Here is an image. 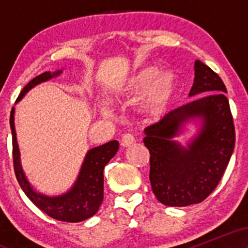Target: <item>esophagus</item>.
I'll return each mask as SVG.
<instances>
[{"label": "esophagus", "mask_w": 248, "mask_h": 248, "mask_svg": "<svg viewBox=\"0 0 248 248\" xmlns=\"http://www.w3.org/2000/svg\"><path fill=\"white\" fill-rule=\"evenodd\" d=\"M135 142V138L133 136V134H124L121 139V146L122 147H129Z\"/></svg>", "instance_id": "obj_1"}]
</instances>
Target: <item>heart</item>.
<instances>
[{"label":"heart","mask_w":248,"mask_h":248,"mask_svg":"<svg viewBox=\"0 0 248 248\" xmlns=\"http://www.w3.org/2000/svg\"><path fill=\"white\" fill-rule=\"evenodd\" d=\"M148 88L149 91L144 100L147 109L153 114L161 113L172 94L173 77L169 72L158 75L155 67H146L130 78L127 92L129 94H141Z\"/></svg>","instance_id":"b5f03b06"}]
</instances>
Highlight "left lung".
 Segmentation results:
<instances>
[{
    "label": "left lung",
    "mask_w": 248,
    "mask_h": 248,
    "mask_svg": "<svg viewBox=\"0 0 248 248\" xmlns=\"http://www.w3.org/2000/svg\"><path fill=\"white\" fill-rule=\"evenodd\" d=\"M226 87L215 71L195 62V80L189 96H197L170 110L144 129L150 153L149 179L158 202L167 206H187L203 202L223 177L235 143ZM202 128L186 147L171 139L190 120Z\"/></svg>",
    "instance_id": "1"
}]
</instances>
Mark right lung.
Masks as SVG:
<instances>
[{
	"label": "right lung",
	"mask_w": 248,
	"mask_h": 248,
	"mask_svg": "<svg viewBox=\"0 0 248 248\" xmlns=\"http://www.w3.org/2000/svg\"><path fill=\"white\" fill-rule=\"evenodd\" d=\"M61 71L55 73L44 72L33 78L29 84L22 90L16 102H18L36 85L46 81L53 77L59 76ZM15 108L10 112V128L13 135V160L14 170L18 182L28 198L35 205L46 213L51 218L67 223H79L85 219L91 218L98 212L102 199H104V168L114 157L119 149V142L109 141L102 146L92 148L86 154L78 178L67 192L56 197H49L43 193L36 192L28 181L27 176L22 169L19 160V149L17 144L15 124H14Z\"/></svg>",
	"instance_id": "add662e5"
}]
</instances>
